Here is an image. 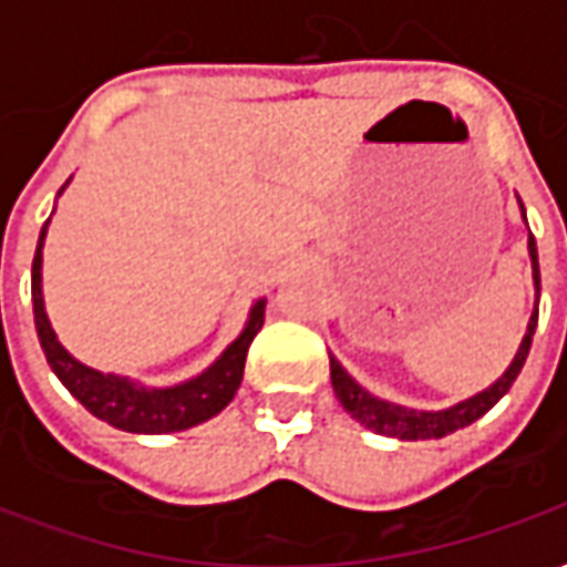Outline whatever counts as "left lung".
I'll list each match as a JSON object with an SVG mask.
<instances>
[{
	"label": "left lung",
	"instance_id": "8db88e82",
	"mask_svg": "<svg viewBox=\"0 0 567 567\" xmlns=\"http://www.w3.org/2000/svg\"><path fill=\"white\" fill-rule=\"evenodd\" d=\"M528 255H532V270H535V285L537 291H540V267H537V246H535V236L528 239ZM537 328V312L528 321V333H525L523 346H519V352L513 358V364L507 368V373L501 377L492 389L486 392L474 394V398H467L462 404L450 406V410H440V413H425V410H406V406H394L385 404L380 398H373L368 394L361 385H358L343 368H340V361L331 358V382H333V392L340 398V404L352 419H358L361 425L370 427V431H377V434H385V437H398V440H437L446 437L452 431H458V427L471 425L480 416H486L492 406L498 404L504 394L511 392V385L519 377V370H523L525 358H528V349H532V337H535Z\"/></svg>",
	"mask_w": 567,
	"mask_h": 567
}]
</instances>
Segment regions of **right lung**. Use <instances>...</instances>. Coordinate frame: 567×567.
I'll return each instance as SVG.
<instances>
[{
    "label": "right lung",
    "mask_w": 567,
    "mask_h": 567,
    "mask_svg": "<svg viewBox=\"0 0 567 567\" xmlns=\"http://www.w3.org/2000/svg\"><path fill=\"white\" fill-rule=\"evenodd\" d=\"M48 221H44L39 248L32 258V316H35V331H39L44 358L56 373V380L72 392V398H79L96 419H103L121 431H130V434L185 431V427H194L215 413H221L224 406L234 401L236 389L243 382L248 346L255 340V333L264 328V300H258L251 309L246 331L239 333L234 343L224 349V355L206 373H199L197 380L182 382L175 389H142L136 382H130L127 377H112V373L84 368L81 361H75L63 346L56 343L42 303V243Z\"/></svg>",
    "instance_id": "right-lung-1"
}]
</instances>
